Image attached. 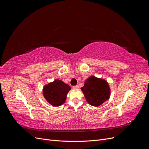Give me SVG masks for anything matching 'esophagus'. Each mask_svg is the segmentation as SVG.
<instances>
[{"label":"esophagus","mask_w":149,"mask_h":149,"mask_svg":"<svg viewBox=\"0 0 149 149\" xmlns=\"http://www.w3.org/2000/svg\"><path fill=\"white\" fill-rule=\"evenodd\" d=\"M73 89H78L79 86H78V85H76V86H73Z\"/></svg>","instance_id":"obj_1"}]
</instances>
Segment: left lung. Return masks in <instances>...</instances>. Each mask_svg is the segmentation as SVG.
I'll return each instance as SVG.
<instances>
[{
	"label": "left lung",
	"mask_w": 149,
	"mask_h": 149,
	"mask_svg": "<svg viewBox=\"0 0 149 149\" xmlns=\"http://www.w3.org/2000/svg\"><path fill=\"white\" fill-rule=\"evenodd\" d=\"M86 100L90 105L98 107L108 100L111 89L107 81L94 76L86 79L84 86L81 88Z\"/></svg>",
	"instance_id": "8db88e82"
}]
</instances>
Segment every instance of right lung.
Wrapping results in <instances>:
<instances>
[{
  "mask_svg": "<svg viewBox=\"0 0 149 149\" xmlns=\"http://www.w3.org/2000/svg\"><path fill=\"white\" fill-rule=\"evenodd\" d=\"M70 89L71 87L68 84L61 80L55 79L44 86L43 95L49 104L57 107L65 103Z\"/></svg>",
  "mask_w": 149,
  "mask_h": 149,
  "instance_id": "right-lung-1",
  "label": "right lung"
}]
</instances>
